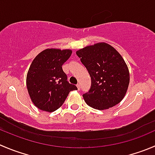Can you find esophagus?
<instances>
[{
	"instance_id": "1",
	"label": "esophagus",
	"mask_w": 155,
	"mask_h": 155,
	"mask_svg": "<svg viewBox=\"0 0 155 155\" xmlns=\"http://www.w3.org/2000/svg\"><path fill=\"white\" fill-rule=\"evenodd\" d=\"M76 86H77V88H78V90H79V89H80V84H77V85H76Z\"/></svg>"
}]
</instances>
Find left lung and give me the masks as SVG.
<instances>
[{
    "label": "left lung",
    "instance_id": "left-lung-1",
    "mask_svg": "<svg viewBox=\"0 0 155 155\" xmlns=\"http://www.w3.org/2000/svg\"><path fill=\"white\" fill-rule=\"evenodd\" d=\"M91 79L89 91L83 94L85 103L94 109L106 110L119 104L130 83L125 61L110 45L100 42L76 51Z\"/></svg>",
    "mask_w": 155,
    "mask_h": 155
}]
</instances>
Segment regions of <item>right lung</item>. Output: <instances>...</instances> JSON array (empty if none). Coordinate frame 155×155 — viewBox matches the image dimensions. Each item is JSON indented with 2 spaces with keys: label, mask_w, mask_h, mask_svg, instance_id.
Wrapping results in <instances>:
<instances>
[{
  "label": "right lung",
  "mask_w": 155,
  "mask_h": 155,
  "mask_svg": "<svg viewBox=\"0 0 155 155\" xmlns=\"http://www.w3.org/2000/svg\"><path fill=\"white\" fill-rule=\"evenodd\" d=\"M69 49L48 48L35 58L26 76V86L32 103L38 109L53 112L61 107L70 91L77 87L69 83L62 66L71 56Z\"/></svg>",
  "instance_id": "right-lung-1"
}]
</instances>
